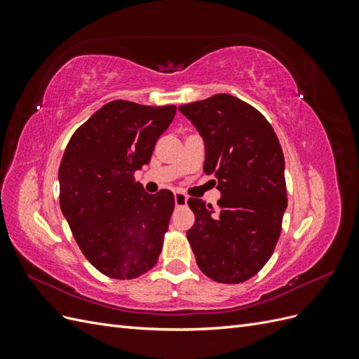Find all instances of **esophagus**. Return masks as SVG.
<instances>
[{
	"label": "esophagus",
	"mask_w": 359,
	"mask_h": 359,
	"mask_svg": "<svg viewBox=\"0 0 359 359\" xmlns=\"http://www.w3.org/2000/svg\"><path fill=\"white\" fill-rule=\"evenodd\" d=\"M173 199H175V205H177V206L187 205V201H189V198L186 196V194L181 193V191H175V193H173Z\"/></svg>",
	"instance_id": "1"
}]
</instances>
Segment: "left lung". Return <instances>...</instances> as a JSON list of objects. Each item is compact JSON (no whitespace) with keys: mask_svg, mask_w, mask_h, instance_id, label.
I'll list each match as a JSON object with an SVG mask.
<instances>
[{"mask_svg":"<svg viewBox=\"0 0 359 359\" xmlns=\"http://www.w3.org/2000/svg\"><path fill=\"white\" fill-rule=\"evenodd\" d=\"M203 145V172L217 177L219 210L189 199V243L202 273L219 283L252 278L268 262L287 208L285 156L266 118L231 94L180 106Z\"/></svg>","mask_w":359,"mask_h":359,"instance_id":"8db88e82","label":"left lung"}]
</instances>
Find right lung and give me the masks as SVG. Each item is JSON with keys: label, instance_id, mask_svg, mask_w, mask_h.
<instances>
[{"label": "right lung", "instance_id": "1", "mask_svg": "<svg viewBox=\"0 0 359 359\" xmlns=\"http://www.w3.org/2000/svg\"><path fill=\"white\" fill-rule=\"evenodd\" d=\"M177 107L114 100L72 136L62 156L60 205L88 262L107 277L136 278L157 264L175 199L149 194L135 172L149 163Z\"/></svg>", "mask_w": 359, "mask_h": 359}]
</instances>
